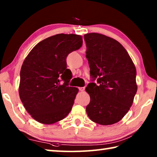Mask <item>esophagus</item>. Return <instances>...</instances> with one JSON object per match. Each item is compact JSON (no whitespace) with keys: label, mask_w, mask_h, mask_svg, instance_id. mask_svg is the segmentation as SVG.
<instances>
[{"label":"esophagus","mask_w":157,"mask_h":157,"mask_svg":"<svg viewBox=\"0 0 157 157\" xmlns=\"http://www.w3.org/2000/svg\"><path fill=\"white\" fill-rule=\"evenodd\" d=\"M84 89H85L84 87H79V90L80 91H84Z\"/></svg>","instance_id":"obj_1"}]
</instances>
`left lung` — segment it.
Here are the masks:
<instances>
[{
  "mask_svg": "<svg viewBox=\"0 0 157 157\" xmlns=\"http://www.w3.org/2000/svg\"><path fill=\"white\" fill-rule=\"evenodd\" d=\"M90 74L94 82L87 85L90 95L87 115L102 125L120 121L128 112L137 91L136 70L122 45L102 34H84Z\"/></svg>",
  "mask_w": 157,
  "mask_h": 157,
  "instance_id": "obj_1",
  "label": "left lung"
}]
</instances>
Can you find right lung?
Segmentation results:
<instances>
[{
    "label": "right lung",
    "mask_w": 157,
    "mask_h": 157,
    "mask_svg": "<svg viewBox=\"0 0 157 157\" xmlns=\"http://www.w3.org/2000/svg\"><path fill=\"white\" fill-rule=\"evenodd\" d=\"M82 42V36L74 34L48 37L32 49L23 62L20 99L39 123H55L70 113L79 90L68 86L72 73L66 68V59L69 53L80 48Z\"/></svg>",
    "instance_id": "right-lung-1"
}]
</instances>
